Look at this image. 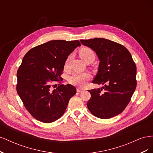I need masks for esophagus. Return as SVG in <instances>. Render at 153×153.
I'll list each match as a JSON object with an SVG mask.
<instances>
[{"label": "esophagus", "instance_id": "34e87169", "mask_svg": "<svg viewBox=\"0 0 153 153\" xmlns=\"http://www.w3.org/2000/svg\"><path fill=\"white\" fill-rule=\"evenodd\" d=\"M83 91H84V89H81V88H78V89H77V92H82Z\"/></svg>", "mask_w": 153, "mask_h": 153}]
</instances>
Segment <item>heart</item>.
I'll return each instance as SVG.
<instances>
[{"instance_id": "1", "label": "heart", "mask_w": 153, "mask_h": 153, "mask_svg": "<svg viewBox=\"0 0 153 153\" xmlns=\"http://www.w3.org/2000/svg\"><path fill=\"white\" fill-rule=\"evenodd\" d=\"M79 55L81 59L84 62H87L88 61H93L95 59V53L94 51L89 47H83L79 51ZM70 57H68L64 64V68L66 69L68 67V64ZM92 76L89 73H74L73 75L69 78V82L70 84L78 85L80 87H83L85 85L87 82L89 80Z\"/></svg>"}]
</instances>
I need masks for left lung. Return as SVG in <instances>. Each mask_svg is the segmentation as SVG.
I'll use <instances>...</instances> for the list:
<instances>
[{
    "mask_svg": "<svg viewBox=\"0 0 153 153\" xmlns=\"http://www.w3.org/2000/svg\"><path fill=\"white\" fill-rule=\"evenodd\" d=\"M100 60L98 71L92 82L103 87L89 91L88 109L94 116L110 119L121 114L130 101L137 86V67L124 46L104 38L81 39Z\"/></svg>",
    "mask_w": 153,
    "mask_h": 153,
    "instance_id": "left-lung-1",
    "label": "left lung"
}]
</instances>
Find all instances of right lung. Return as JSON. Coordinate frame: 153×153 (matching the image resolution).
<instances>
[{
  "label": "right lung",
  "mask_w": 153,
  "mask_h": 153,
  "mask_svg": "<svg viewBox=\"0 0 153 153\" xmlns=\"http://www.w3.org/2000/svg\"><path fill=\"white\" fill-rule=\"evenodd\" d=\"M80 45L78 40L50 41L32 48L23 58L17 71L16 91L36 119L50 123L65 112L76 88L71 84L60 85L54 90L51 87L52 82L62 80L68 57Z\"/></svg>",
  "instance_id": "obj_1"
}]
</instances>
